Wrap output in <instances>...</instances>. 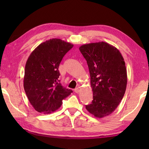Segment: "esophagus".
Wrapping results in <instances>:
<instances>
[{
    "mask_svg": "<svg viewBox=\"0 0 149 149\" xmlns=\"http://www.w3.org/2000/svg\"><path fill=\"white\" fill-rule=\"evenodd\" d=\"M81 87H77V88H75V89L74 90V91L76 93H79L80 92V91H81Z\"/></svg>",
    "mask_w": 149,
    "mask_h": 149,
    "instance_id": "esophagus-1",
    "label": "esophagus"
}]
</instances>
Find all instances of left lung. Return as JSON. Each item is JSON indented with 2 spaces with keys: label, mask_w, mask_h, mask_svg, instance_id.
Returning a JSON list of instances; mask_svg holds the SVG:
<instances>
[{
  "label": "left lung",
  "mask_w": 149,
  "mask_h": 149,
  "mask_svg": "<svg viewBox=\"0 0 149 149\" xmlns=\"http://www.w3.org/2000/svg\"><path fill=\"white\" fill-rule=\"evenodd\" d=\"M79 50L89 68L93 95L86 109L97 118L108 116L125 92L127 76L124 59L116 47L104 42L84 44Z\"/></svg>",
  "instance_id": "obj_1"
}]
</instances>
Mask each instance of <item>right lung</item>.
I'll return each instance as SVG.
<instances>
[{
    "instance_id": "right-lung-1",
    "label": "right lung",
    "mask_w": 149,
    "mask_h": 149,
    "mask_svg": "<svg viewBox=\"0 0 149 149\" xmlns=\"http://www.w3.org/2000/svg\"><path fill=\"white\" fill-rule=\"evenodd\" d=\"M72 43L53 38L42 43L28 58L24 77V88L34 109L49 114L59 109L62 100L71 94L59 80V66L70 50Z\"/></svg>"
}]
</instances>
